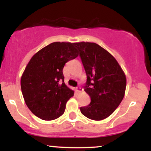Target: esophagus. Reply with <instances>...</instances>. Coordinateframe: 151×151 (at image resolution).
Masks as SVG:
<instances>
[{"label": "esophagus", "instance_id": "1", "mask_svg": "<svg viewBox=\"0 0 151 151\" xmlns=\"http://www.w3.org/2000/svg\"><path fill=\"white\" fill-rule=\"evenodd\" d=\"M75 91H77V92L79 93V92H81V91H83V89H81V87H80V86H79V87H76V89H75Z\"/></svg>", "mask_w": 151, "mask_h": 151}]
</instances>
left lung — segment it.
Wrapping results in <instances>:
<instances>
[{
  "mask_svg": "<svg viewBox=\"0 0 151 151\" xmlns=\"http://www.w3.org/2000/svg\"><path fill=\"white\" fill-rule=\"evenodd\" d=\"M87 80L84 91L91 98L81 113L88 119L101 121L113 114L124 97L126 77L114 57L94 42H75Z\"/></svg>",
  "mask_w": 151,
  "mask_h": 151,
  "instance_id": "1",
  "label": "left lung"
}]
</instances>
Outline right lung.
<instances>
[{"instance_id": "1", "label": "right lung", "mask_w": 151, "mask_h": 151, "mask_svg": "<svg viewBox=\"0 0 151 151\" xmlns=\"http://www.w3.org/2000/svg\"><path fill=\"white\" fill-rule=\"evenodd\" d=\"M74 43L55 42L36 52L22 74L20 86L24 100L36 116L52 121L61 116L74 91L64 82L66 62L77 58Z\"/></svg>"}]
</instances>
